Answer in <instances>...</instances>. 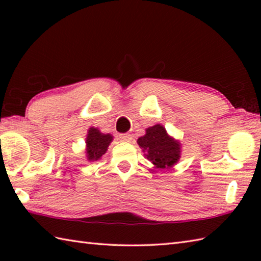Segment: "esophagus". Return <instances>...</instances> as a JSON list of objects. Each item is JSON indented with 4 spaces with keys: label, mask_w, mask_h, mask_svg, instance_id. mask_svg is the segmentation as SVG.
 Returning a JSON list of instances; mask_svg holds the SVG:
<instances>
[{
    "label": "esophagus",
    "mask_w": 261,
    "mask_h": 261,
    "mask_svg": "<svg viewBox=\"0 0 261 261\" xmlns=\"http://www.w3.org/2000/svg\"><path fill=\"white\" fill-rule=\"evenodd\" d=\"M119 139L121 141H124V142H130L132 140V137L127 134H123V135H120L119 136Z\"/></svg>",
    "instance_id": "esophagus-1"
}]
</instances>
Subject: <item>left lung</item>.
<instances>
[{
  "mask_svg": "<svg viewBox=\"0 0 261 261\" xmlns=\"http://www.w3.org/2000/svg\"><path fill=\"white\" fill-rule=\"evenodd\" d=\"M138 145L154 168H170L180 157V143L171 138L160 124L148 127L146 135L138 139Z\"/></svg>",
  "mask_w": 261,
  "mask_h": 261,
  "instance_id": "8db88e82",
  "label": "left lung"
}]
</instances>
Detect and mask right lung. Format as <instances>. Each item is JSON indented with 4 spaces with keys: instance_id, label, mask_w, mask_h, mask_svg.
Here are the masks:
<instances>
[{
    "instance_id": "add662e5",
    "label": "right lung",
    "mask_w": 261,
    "mask_h": 261,
    "mask_svg": "<svg viewBox=\"0 0 261 261\" xmlns=\"http://www.w3.org/2000/svg\"><path fill=\"white\" fill-rule=\"evenodd\" d=\"M113 140L111 135H104L96 127H90L86 137V157L90 162L101 158Z\"/></svg>"
}]
</instances>
